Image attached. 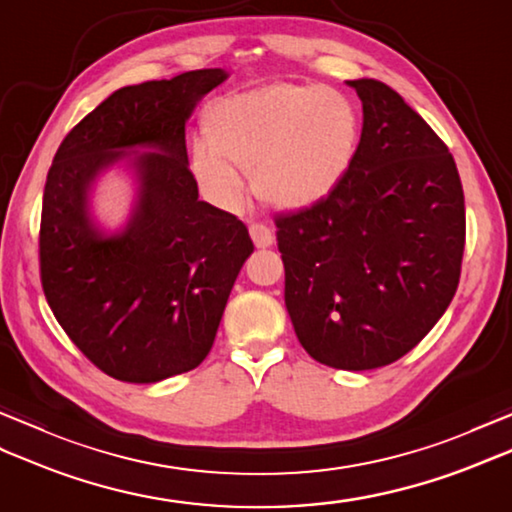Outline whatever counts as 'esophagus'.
<instances>
[{
    "mask_svg": "<svg viewBox=\"0 0 512 512\" xmlns=\"http://www.w3.org/2000/svg\"><path fill=\"white\" fill-rule=\"evenodd\" d=\"M248 233H250V237H253V242H255L257 248H268V246H273V242H275V235H273V231H270V226H266V224L253 222L248 226Z\"/></svg>",
    "mask_w": 512,
    "mask_h": 512,
    "instance_id": "34e87169",
    "label": "esophagus"
}]
</instances>
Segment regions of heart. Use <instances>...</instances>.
<instances>
[{"mask_svg": "<svg viewBox=\"0 0 512 512\" xmlns=\"http://www.w3.org/2000/svg\"><path fill=\"white\" fill-rule=\"evenodd\" d=\"M354 103L334 88L275 83L215 101L204 116L206 143L191 169L226 209H242L255 176L257 193L279 209L301 211L339 187L358 145Z\"/></svg>", "mask_w": 512, "mask_h": 512, "instance_id": "obj_1", "label": "heart"}]
</instances>
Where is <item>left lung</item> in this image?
Returning <instances> with one entry per match:
<instances>
[{
    "label": "left lung",
    "mask_w": 512,
    "mask_h": 512,
    "mask_svg": "<svg viewBox=\"0 0 512 512\" xmlns=\"http://www.w3.org/2000/svg\"><path fill=\"white\" fill-rule=\"evenodd\" d=\"M361 143L328 198L279 215L286 308L314 361L376 369L413 350L458 290L466 217L455 160L398 92L347 81Z\"/></svg>",
    "instance_id": "1"
}]
</instances>
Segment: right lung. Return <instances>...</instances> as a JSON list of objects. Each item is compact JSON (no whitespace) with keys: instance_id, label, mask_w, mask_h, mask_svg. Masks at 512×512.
Wrapping results in <instances>:
<instances>
[{"instance_id":"add662e5","label":"right lung","mask_w":512,"mask_h":512,"mask_svg":"<svg viewBox=\"0 0 512 512\" xmlns=\"http://www.w3.org/2000/svg\"><path fill=\"white\" fill-rule=\"evenodd\" d=\"M222 68L127 85L63 138L43 191L39 264L48 306L72 343L123 383H158L211 352L235 279L253 253L235 215L198 200L184 125ZM125 161L137 202L121 232L89 195Z\"/></svg>"}]
</instances>
